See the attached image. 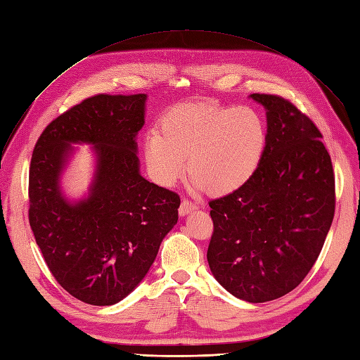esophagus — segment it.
Instances as JSON below:
<instances>
[{
  "label": "esophagus",
  "mask_w": 360,
  "mask_h": 360,
  "mask_svg": "<svg viewBox=\"0 0 360 360\" xmlns=\"http://www.w3.org/2000/svg\"><path fill=\"white\" fill-rule=\"evenodd\" d=\"M197 209H198V206H197L195 202H192V201L184 198V200H181L179 212H180L181 217H184V215H188V213H191V212H193V210H197Z\"/></svg>",
  "instance_id": "esophagus-1"
}]
</instances>
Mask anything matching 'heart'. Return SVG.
<instances>
[{"label":"heart","mask_w":360,"mask_h":360,"mask_svg":"<svg viewBox=\"0 0 360 360\" xmlns=\"http://www.w3.org/2000/svg\"><path fill=\"white\" fill-rule=\"evenodd\" d=\"M266 143V122L250 105L186 103L174 105L162 116L159 130L147 133L143 158L151 179L162 186L176 183L188 160L193 189L224 195L255 176Z\"/></svg>","instance_id":"b5f03b06"}]
</instances>
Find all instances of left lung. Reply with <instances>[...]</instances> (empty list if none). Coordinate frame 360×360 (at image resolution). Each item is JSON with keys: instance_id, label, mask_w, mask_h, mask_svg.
I'll return each instance as SVG.
<instances>
[{"instance_id": "1", "label": "left lung", "mask_w": 360, "mask_h": 360, "mask_svg": "<svg viewBox=\"0 0 360 360\" xmlns=\"http://www.w3.org/2000/svg\"><path fill=\"white\" fill-rule=\"evenodd\" d=\"M266 110L268 143L251 180L212 200L207 262L231 295L265 303L295 289L323 250L335 215V174L323 134L292 103L251 94Z\"/></svg>"}]
</instances>
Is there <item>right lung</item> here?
I'll list each match as a JSON object with an SVG mask.
<instances>
[{
    "mask_svg": "<svg viewBox=\"0 0 360 360\" xmlns=\"http://www.w3.org/2000/svg\"><path fill=\"white\" fill-rule=\"evenodd\" d=\"M147 95L91 96L46 125L28 176V219L51 274L72 297L112 306L147 276L177 224L180 197L141 176L136 136ZM74 143L93 145L88 195L68 200L60 180Z\"/></svg>",
    "mask_w": 360,
    "mask_h": 360,
    "instance_id": "obj_1",
    "label": "right lung"
}]
</instances>
